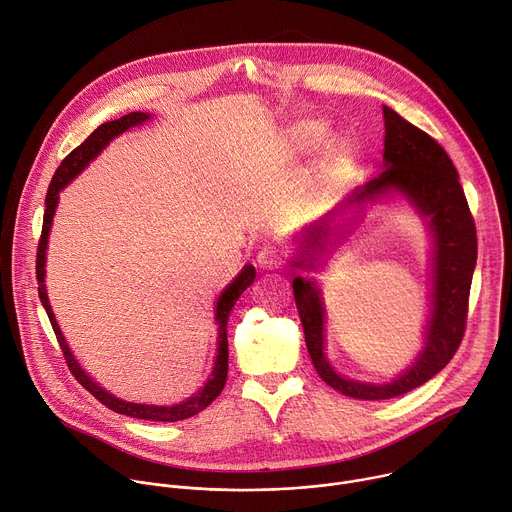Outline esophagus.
Returning <instances> with one entry per match:
<instances>
[{
	"label": "esophagus",
	"mask_w": 512,
	"mask_h": 512,
	"mask_svg": "<svg viewBox=\"0 0 512 512\" xmlns=\"http://www.w3.org/2000/svg\"><path fill=\"white\" fill-rule=\"evenodd\" d=\"M257 263H259L261 269H277V267L284 263V255H282V251L277 249V247L265 245L257 253Z\"/></svg>",
	"instance_id": "34e87169"
}]
</instances>
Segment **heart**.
I'll return each instance as SVG.
<instances>
[{
  "instance_id": "heart-1",
  "label": "heart",
  "mask_w": 512,
  "mask_h": 512,
  "mask_svg": "<svg viewBox=\"0 0 512 512\" xmlns=\"http://www.w3.org/2000/svg\"><path fill=\"white\" fill-rule=\"evenodd\" d=\"M327 134H329V126L316 118H306V120L292 124L284 136V145L280 151V163L290 165L296 159L312 153L314 149H318L324 143ZM349 161H351L349 147L345 143L333 145L320 163V177L324 179V183L335 179L339 173H343V169L349 165Z\"/></svg>"
}]
</instances>
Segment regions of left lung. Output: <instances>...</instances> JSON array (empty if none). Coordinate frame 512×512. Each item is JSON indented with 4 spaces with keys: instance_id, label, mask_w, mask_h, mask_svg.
I'll list each match as a JSON object with an SVG mask.
<instances>
[{
    "instance_id": "obj_1",
    "label": "left lung",
    "mask_w": 512,
    "mask_h": 512,
    "mask_svg": "<svg viewBox=\"0 0 512 512\" xmlns=\"http://www.w3.org/2000/svg\"><path fill=\"white\" fill-rule=\"evenodd\" d=\"M384 171L355 188L335 210L304 226L292 267L312 271L320 255L331 253L363 220L365 206L402 196L431 232V308L423 349L400 376L371 384L341 376L324 353L327 310L312 277L292 280L304 339L318 376L337 392L357 400H388L429 382L455 355L468 318V298L478 259L476 224L459 183L457 169L443 147L421 128L384 106Z\"/></svg>"
}]
</instances>
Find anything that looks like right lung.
<instances>
[{
	"mask_svg": "<svg viewBox=\"0 0 512 512\" xmlns=\"http://www.w3.org/2000/svg\"><path fill=\"white\" fill-rule=\"evenodd\" d=\"M151 118V114L145 112H130L118 120H110L102 126H98L94 132H91L85 141L73 149L63 163L59 165V169L55 171L49 192H46V210H44V218H42V235H40V243H38V253H36V280H38V298L49 314V320L53 324V331L59 339V345L63 349V355L67 359V365L71 369V374L77 378V382L87 390L94 394L104 406H108L114 412L132 416V418H143V421H157V423H175V421H183V418H190L198 412H202L224 388L226 384V374H228V339H226V322H228V314L232 310V306L237 304V300L241 298V294L253 284L255 280V267L253 265H245L241 269V273L232 280L218 296L216 300V308H214V320L218 324V349H216V361L212 367V374L208 376V382L190 398H185L179 404H171V406H157V404H136V402H126L122 398H116L114 394H110L108 390H104L100 384H96L94 380L89 378L87 371L79 365V361L75 359V355L71 353L61 329L59 322L53 314L49 296H46V284H44V267H46V247H49V235H51V226H53V216L59 204V192L65 190L67 185L91 163L94 161L116 136H120L122 132H126L128 128H134L138 124H143Z\"/></svg>",
	"mask_w": 512,
	"mask_h": 512,
	"instance_id": "1",
	"label": "right lung"
}]
</instances>
